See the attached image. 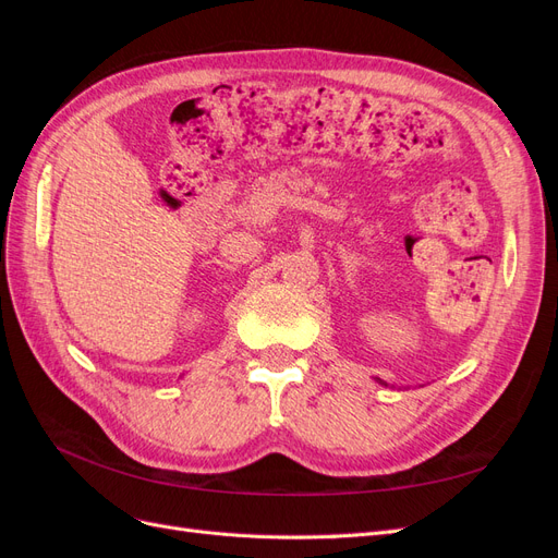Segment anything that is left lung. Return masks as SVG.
Here are the masks:
<instances>
[{"instance_id":"1","label":"left lung","mask_w":558,"mask_h":558,"mask_svg":"<svg viewBox=\"0 0 558 558\" xmlns=\"http://www.w3.org/2000/svg\"><path fill=\"white\" fill-rule=\"evenodd\" d=\"M381 384H384V381H381Z\"/></svg>"}]
</instances>
